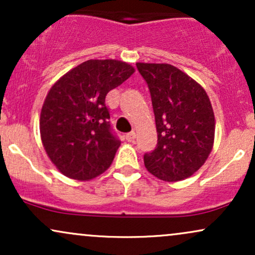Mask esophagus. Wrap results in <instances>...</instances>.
I'll use <instances>...</instances> for the list:
<instances>
[{
  "label": "esophagus",
  "instance_id": "obj_1",
  "mask_svg": "<svg viewBox=\"0 0 255 255\" xmlns=\"http://www.w3.org/2000/svg\"><path fill=\"white\" fill-rule=\"evenodd\" d=\"M134 139H135V133L134 131H129V133L126 134V140L127 141H134Z\"/></svg>",
  "mask_w": 255,
  "mask_h": 255
}]
</instances>
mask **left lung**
<instances>
[{
	"label": "left lung",
	"instance_id": "left-lung-1",
	"mask_svg": "<svg viewBox=\"0 0 255 255\" xmlns=\"http://www.w3.org/2000/svg\"><path fill=\"white\" fill-rule=\"evenodd\" d=\"M147 84L157 128V146L144 154L146 169L159 180L192 176L212 150L215 115L197 81L168 63H136Z\"/></svg>",
	"mask_w": 255,
	"mask_h": 255
}]
</instances>
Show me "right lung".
Listing matches in <instances>:
<instances>
[{"mask_svg": "<svg viewBox=\"0 0 255 255\" xmlns=\"http://www.w3.org/2000/svg\"><path fill=\"white\" fill-rule=\"evenodd\" d=\"M134 73L118 60H89L54 84L40 113L46 154L64 176L87 181L103 174L121 145L110 127L108 92Z\"/></svg>", "mask_w": 255, "mask_h": 255, "instance_id": "obj_1", "label": "right lung"}]
</instances>
